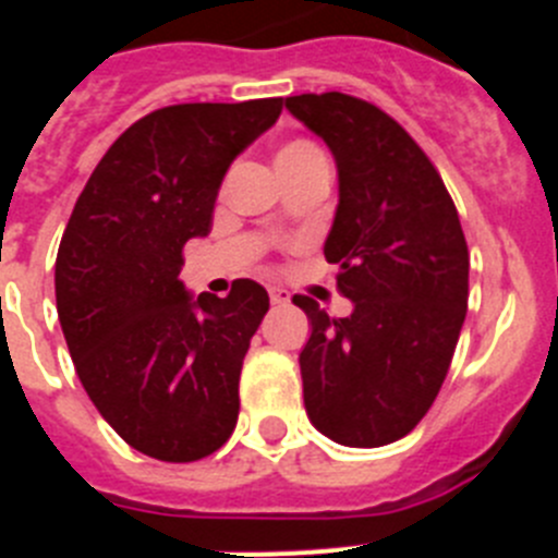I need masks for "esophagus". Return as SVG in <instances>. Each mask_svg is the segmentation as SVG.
<instances>
[{"label": "esophagus", "instance_id": "obj_1", "mask_svg": "<svg viewBox=\"0 0 558 558\" xmlns=\"http://www.w3.org/2000/svg\"><path fill=\"white\" fill-rule=\"evenodd\" d=\"M268 293H270V304H276V307H282V304L290 302L288 290H282V288H268Z\"/></svg>", "mask_w": 558, "mask_h": 558}]
</instances>
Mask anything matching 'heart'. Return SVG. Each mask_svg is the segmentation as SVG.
<instances>
[{"label":"heart","mask_w":558,"mask_h":558,"mask_svg":"<svg viewBox=\"0 0 558 558\" xmlns=\"http://www.w3.org/2000/svg\"><path fill=\"white\" fill-rule=\"evenodd\" d=\"M310 159H324L322 147L310 140H293L279 150V167H293Z\"/></svg>","instance_id":"b5f03b06"}]
</instances>
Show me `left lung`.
Masks as SVG:
<instances>
[{"mask_svg":"<svg viewBox=\"0 0 558 558\" xmlns=\"http://www.w3.org/2000/svg\"><path fill=\"white\" fill-rule=\"evenodd\" d=\"M284 106L338 161L324 256L354 302L332 318L310 295L293 299L313 324L299 354L307 416L338 445H391L425 418L450 372L470 299L466 236L427 153L383 108L340 92Z\"/></svg>","mask_w":558,"mask_h":558,"instance_id":"obj_1","label":"left lung"}]
</instances>
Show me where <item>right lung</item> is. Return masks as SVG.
<instances>
[{
	"mask_svg": "<svg viewBox=\"0 0 558 558\" xmlns=\"http://www.w3.org/2000/svg\"><path fill=\"white\" fill-rule=\"evenodd\" d=\"M282 106L181 102L136 120L95 167L58 245V318L77 377L122 441L159 461H201L234 433L268 293L236 279L226 299L192 302L179 274L184 245L211 231L229 165Z\"/></svg>",
	"mask_w": 558,
	"mask_h": 558,
	"instance_id": "1",
	"label": "right lung"
}]
</instances>
